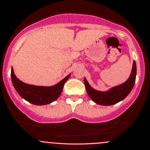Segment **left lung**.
Masks as SVG:
<instances>
[{
    "label": "left lung",
    "mask_w": 150,
    "mask_h": 150,
    "mask_svg": "<svg viewBox=\"0 0 150 150\" xmlns=\"http://www.w3.org/2000/svg\"><path fill=\"white\" fill-rule=\"evenodd\" d=\"M137 65L134 61L131 75L129 79L120 86L112 88L106 92H101L93 89L86 78L84 79L86 91L89 97L95 103L102 105H111L124 100L132 90L136 80Z\"/></svg>",
    "instance_id": "8db88e82"
}]
</instances>
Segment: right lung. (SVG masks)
I'll return each mask as SVG.
<instances>
[{
    "label": "right lung",
    "mask_w": 150,
    "mask_h": 150,
    "mask_svg": "<svg viewBox=\"0 0 150 150\" xmlns=\"http://www.w3.org/2000/svg\"><path fill=\"white\" fill-rule=\"evenodd\" d=\"M11 76L13 85L21 97L29 103L39 105L49 104L58 98L62 93L64 83L70 78V74L62 81L52 87H43L26 84L16 77L13 68H11Z\"/></svg>",
    "instance_id": "add662e5"
}]
</instances>
